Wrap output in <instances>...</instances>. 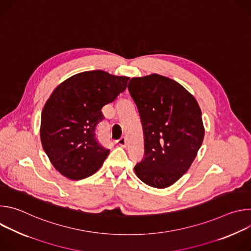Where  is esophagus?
Segmentation results:
<instances>
[{
	"mask_svg": "<svg viewBox=\"0 0 251 251\" xmlns=\"http://www.w3.org/2000/svg\"><path fill=\"white\" fill-rule=\"evenodd\" d=\"M117 143H118V145L121 147H126V145H127L125 137H121L119 140H117Z\"/></svg>",
	"mask_w": 251,
	"mask_h": 251,
	"instance_id": "34e87169",
	"label": "esophagus"
}]
</instances>
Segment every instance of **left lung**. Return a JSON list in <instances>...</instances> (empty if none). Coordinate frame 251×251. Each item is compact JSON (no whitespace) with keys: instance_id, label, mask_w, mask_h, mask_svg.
I'll return each instance as SVG.
<instances>
[{"instance_id":"obj_1","label":"left lung","mask_w":251,"mask_h":251,"mask_svg":"<svg viewBox=\"0 0 251 251\" xmlns=\"http://www.w3.org/2000/svg\"><path fill=\"white\" fill-rule=\"evenodd\" d=\"M128 90L144 132L145 155L135 173L148 186L170 187L189 170L201 146L200 106L180 83L156 74L131 78Z\"/></svg>"}]
</instances>
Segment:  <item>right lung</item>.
<instances>
[{"mask_svg":"<svg viewBox=\"0 0 251 251\" xmlns=\"http://www.w3.org/2000/svg\"><path fill=\"white\" fill-rule=\"evenodd\" d=\"M129 77L103 70L84 71L59 84L47 101L41 121L43 148L53 167L70 180L93 175L109 154L96 139L102 107L113 102Z\"/></svg>","mask_w":251,"mask_h":251,"instance_id":"add662e5","label":"right lung"}]
</instances>
